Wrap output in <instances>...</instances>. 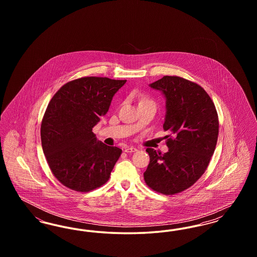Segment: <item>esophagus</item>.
Returning a JSON list of instances; mask_svg holds the SVG:
<instances>
[{
	"label": "esophagus",
	"mask_w": 257,
	"mask_h": 257,
	"mask_svg": "<svg viewBox=\"0 0 257 257\" xmlns=\"http://www.w3.org/2000/svg\"><path fill=\"white\" fill-rule=\"evenodd\" d=\"M138 149L137 148H135V147H126L125 149H124V151L126 152V153H132V152H136Z\"/></svg>",
	"instance_id": "esophagus-1"
}]
</instances>
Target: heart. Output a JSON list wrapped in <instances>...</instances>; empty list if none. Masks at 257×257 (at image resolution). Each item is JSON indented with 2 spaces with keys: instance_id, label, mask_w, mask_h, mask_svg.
<instances>
[{
  "instance_id": "b5f03b06",
  "label": "heart",
  "mask_w": 257,
  "mask_h": 257,
  "mask_svg": "<svg viewBox=\"0 0 257 257\" xmlns=\"http://www.w3.org/2000/svg\"><path fill=\"white\" fill-rule=\"evenodd\" d=\"M147 101H152V100L149 99V98L144 97L142 98V101H141V102H147Z\"/></svg>"
}]
</instances>
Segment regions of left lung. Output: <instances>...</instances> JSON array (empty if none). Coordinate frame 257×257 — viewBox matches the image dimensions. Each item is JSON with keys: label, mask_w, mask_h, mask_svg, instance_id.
Listing matches in <instances>:
<instances>
[{"label": "left lung", "mask_w": 257, "mask_h": 257, "mask_svg": "<svg viewBox=\"0 0 257 257\" xmlns=\"http://www.w3.org/2000/svg\"><path fill=\"white\" fill-rule=\"evenodd\" d=\"M151 87L167 98L164 130L169 151L147 148L150 162L144 173L153 191L171 196L192 187L207 169L219 135L214 102L202 86L178 76H164Z\"/></svg>", "instance_id": "1"}]
</instances>
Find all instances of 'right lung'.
I'll return each mask as SVG.
<instances>
[{
  "mask_svg": "<svg viewBox=\"0 0 257 257\" xmlns=\"http://www.w3.org/2000/svg\"><path fill=\"white\" fill-rule=\"evenodd\" d=\"M126 80L82 77L64 84L44 112L41 145L50 170L63 186L86 193L107 183L122 150L97 142L92 128Z\"/></svg>",
  "mask_w": 257,
  "mask_h": 257,
  "instance_id": "right-lung-1",
  "label": "right lung"
}]
</instances>
